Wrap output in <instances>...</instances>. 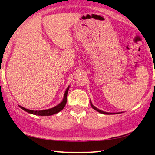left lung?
Listing matches in <instances>:
<instances>
[{
  "instance_id": "left-lung-1",
  "label": "left lung",
  "mask_w": 155,
  "mask_h": 155,
  "mask_svg": "<svg viewBox=\"0 0 155 155\" xmlns=\"http://www.w3.org/2000/svg\"><path fill=\"white\" fill-rule=\"evenodd\" d=\"M90 105H91V107L93 108V109H94V110H96L97 111H98V112H99V113H101V114H120V113H109V112H105V111H101V110L97 109V107H95L92 104V102H91V101H90Z\"/></svg>"
}]
</instances>
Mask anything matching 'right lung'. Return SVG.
<instances>
[{
  "mask_svg": "<svg viewBox=\"0 0 155 155\" xmlns=\"http://www.w3.org/2000/svg\"><path fill=\"white\" fill-rule=\"evenodd\" d=\"M70 86L68 87V88L65 90V94H64V97H63V99L61 102L58 104L56 107L51 108V109H45V110H40V111H34V110H30V109H27L26 108H24L21 106H19L21 109L24 110V111L28 112L29 114H34V115H37V116H51L54 115L55 114L58 113L59 111H61L63 108L65 107V104H66L67 102V95H68V92Z\"/></svg>",
  "mask_w": 155,
  "mask_h": 155,
  "instance_id": "obj_1",
  "label": "right lung"
}]
</instances>
